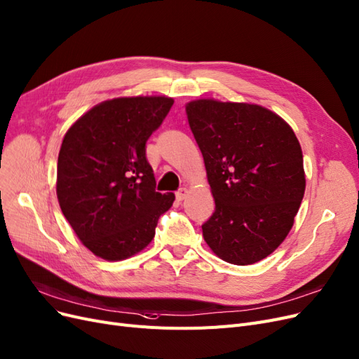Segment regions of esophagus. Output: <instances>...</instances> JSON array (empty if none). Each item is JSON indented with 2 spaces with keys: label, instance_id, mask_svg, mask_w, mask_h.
Listing matches in <instances>:
<instances>
[{
  "label": "esophagus",
  "instance_id": "esophagus-1",
  "mask_svg": "<svg viewBox=\"0 0 359 359\" xmlns=\"http://www.w3.org/2000/svg\"><path fill=\"white\" fill-rule=\"evenodd\" d=\"M175 194H177V199H178V201H184L185 197L189 196V189H187V187H182V189H180Z\"/></svg>",
  "mask_w": 359,
  "mask_h": 359
}]
</instances>
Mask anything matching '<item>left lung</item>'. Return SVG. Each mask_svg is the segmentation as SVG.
<instances>
[{"label": "left lung", "instance_id": "left-lung-1", "mask_svg": "<svg viewBox=\"0 0 359 359\" xmlns=\"http://www.w3.org/2000/svg\"><path fill=\"white\" fill-rule=\"evenodd\" d=\"M185 113L215 199L205 242L227 263L254 264L283 242L299 212L300 142L285 120L257 104L197 100Z\"/></svg>", "mask_w": 359, "mask_h": 359}]
</instances>
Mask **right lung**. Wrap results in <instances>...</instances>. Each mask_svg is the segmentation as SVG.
<instances>
[{
	"label": "right lung",
	"instance_id": "1",
	"mask_svg": "<svg viewBox=\"0 0 359 359\" xmlns=\"http://www.w3.org/2000/svg\"><path fill=\"white\" fill-rule=\"evenodd\" d=\"M174 104L166 96L104 101L65 133L57 157L62 214L86 248L108 262L142 251L175 201L156 191L145 142Z\"/></svg>",
	"mask_w": 359,
	"mask_h": 359
}]
</instances>
